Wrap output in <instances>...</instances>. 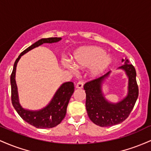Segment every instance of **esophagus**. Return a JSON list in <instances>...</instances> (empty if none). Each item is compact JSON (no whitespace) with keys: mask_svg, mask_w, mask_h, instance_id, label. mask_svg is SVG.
Returning <instances> with one entry per match:
<instances>
[{"mask_svg":"<svg viewBox=\"0 0 151 151\" xmlns=\"http://www.w3.org/2000/svg\"><path fill=\"white\" fill-rule=\"evenodd\" d=\"M83 81H79L76 86V88L78 89L83 88Z\"/></svg>","mask_w":151,"mask_h":151,"instance_id":"34e87169","label":"esophagus"}]
</instances>
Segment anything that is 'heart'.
Listing matches in <instances>:
<instances>
[{
    "mask_svg": "<svg viewBox=\"0 0 151 151\" xmlns=\"http://www.w3.org/2000/svg\"><path fill=\"white\" fill-rule=\"evenodd\" d=\"M71 61L79 68H89L88 74L93 78L101 77L113 63V59L109 54H106L103 48L96 45H88L78 49L73 53ZM63 65L72 71L73 68L68 63Z\"/></svg>",
    "mask_w": 151,
    "mask_h": 151,
    "instance_id": "obj_1",
    "label": "heart"
}]
</instances>
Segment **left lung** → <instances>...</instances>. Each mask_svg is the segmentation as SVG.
<instances>
[{"label":"left lung","mask_w":151,"mask_h":151,"mask_svg":"<svg viewBox=\"0 0 151 151\" xmlns=\"http://www.w3.org/2000/svg\"><path fill=\"white\" fill-rule=\"evenodd\" d=\"M122 62L124 64L118 69L124 70L128 83L126 96L120 101L110 102L103 92V85L111 75V71L84 85L86 111L91 121L97 126L108 127L122 123L129 116L138 97L135 68L126 58L122 59Z\"/></svg>","instance_id":"left-lung-1"}]
</instances>
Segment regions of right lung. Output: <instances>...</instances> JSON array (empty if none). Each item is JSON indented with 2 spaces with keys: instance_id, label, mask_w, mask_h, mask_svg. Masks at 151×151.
<instances>
[{
  "instance_id": "1",
  "label": "right lung",
  "mask_w": 151,
  "mask_h": 151,
  "mask_svg": "<svg viewBox=\"0 0 151 151\" xmlns=\"http://www.w3.org/2000/svg\"><path fill=\"white\" fill-rule=\"evenodd\" d=\"M61 38H42L23 50L15 61L11 76V101L12 104L22 119L37 128H50L56 126L65 118L68 104L74 92V84L73 82L63 83L54 94L51 101L45 107L37 111L25 109L20 103L18 87L16 81V71L18 62L22 55L28 53L32 49L40 46L43 43H57Z\"/></svg>"
}]
</instances>
